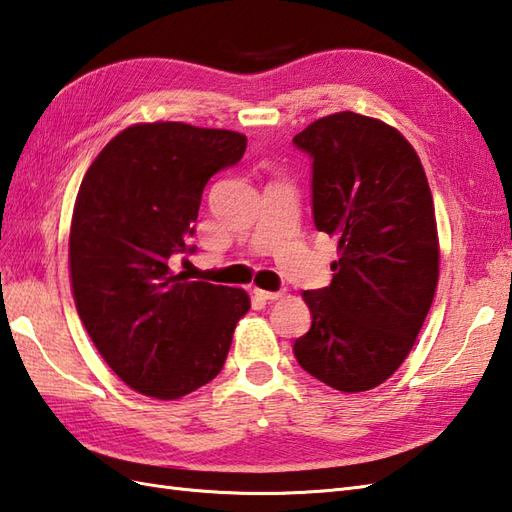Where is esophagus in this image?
Here are the masks:
<instances>
[{
    "label": "esophagus",
    "mask_w": 512,
    "mask_h": 512,
    "mask_svg": "<svg viewBox=\"0 0 512 512\" xmlns=\"http://www.w3.org/2000/svg\"><path fill=\"white\" fill-rule=\"evenodd\" d=\"M253 294L257 296V299H264V301H275L281 296V292H270V290H259V288H255Z\"/></svg>",
    "instance_id": "obj_1"
}]
</instances>
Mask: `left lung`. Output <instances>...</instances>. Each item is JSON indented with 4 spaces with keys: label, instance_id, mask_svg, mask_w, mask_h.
<instances>
[{
    "label": "left lung",
    "instance_id": "obj_1",
    "mask_svg": "<svg viewBox=\"0 0 512 512\" xmlns=\"http://www.w3.org/2000/svg\"><path fill=\"white\" fill-rule=\"evenodd\" d=\"M312 159L314 227L338 237L327 288L305 290L312 327L294 340L303 371L362 392L414 347L438 283L430 185L399 130L351 111L320 117L292 139Z\"/></svg>",
    "mask_w": 512,
    "mask_h": 512
}]
</instances>
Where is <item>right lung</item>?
I'll return each mask as SVG.
<instances>
[{
    "label": "right lung",
    "mask_w": 512,
    "mask_h": 512,
    "mask_svg": "<svg viewBox=\"0 0 512 512\" xmlns=\"http://www.w3.org/2000/svg\"><path fill=\"white\" fill-rule=\"evenodd\" d=\"M244 150L233 130L135 124L82 178L69 233L74 301L104 362L141 395L178 399L209 384L251 307L240 288L187 281L168 266L192 251L209 178Z\"/></svg>",
    "instance_id": "1"
}]
</instances>
